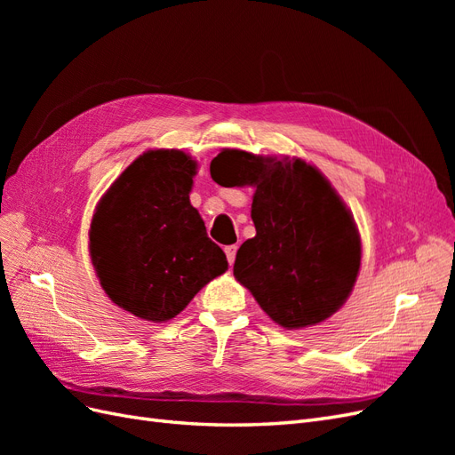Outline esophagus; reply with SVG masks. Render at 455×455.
Wrapping results in <instances>:
<instances>
[{
  "mask_svg": "<svg viewBox=\"0 0 455 455\" xmlns=\"http://www.w3.org/2000/svg\"><path fill=\"white\" fill-rule=\"evenodd\" d=\"M226 256H228V261L229 264H233V261H235V254H237V246L235 244H229V246H226Z\"/></svg>",
  "mask_w": 455,
  "mask_h": 455,
  "instance_id": "obj_1",
  "label": "esophagus"
}]
</instances>
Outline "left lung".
<instances>
[{"mask_svg":"<svg viewBox=\"0 0 455 455\" xmlns=\"http://www.w3.org/2000/svg\"><path fill=\"white\" fill-rule=\"evenodd\" d=\"M220 186H252L256 237L237 251L233 275L283 328L334 315L361 267V237L326 178L301 159L224 149L211 163Z\"/></svg>","mask_w":455,"mask_h":455,"instance_id":"1","label":"left lung"}]
</instances>
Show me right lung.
Instances as JSON below:
<instances>
[{
	"label": "right lung",
	"mask_w": 455,
	"mask_h": 455,
	"mask_svg": "<svg viewBox=\"0 0 455 455\" xmlns=\"http://www.w3.org/2000/svg\"><path fill=\"white\" fill-rule=\"evenodd\" d=\"M197 163L180 149H149L100 199L89 251L116 306L164 323L228 269L224 251L206 235L189 203Z\"/></svg>",
	"instance_id": "1"
}]
</instances>
